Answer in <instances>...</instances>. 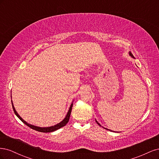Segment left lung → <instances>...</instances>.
<instances>
[{"label":"left lung","mask_w":159,"mask_h":159,"mask_svg":"<svg viewBox=\"0 0 159 159\" xmlns=\"http://www.w3.org/2000/svg\"><path fill=\"white\" fill-rule=\"evenodd\" d=\"M129 56H131V57H133V58H134V59H135V58H134V57L133 56V55L132 54V53H131V52H129ZM95 121H96V122H97V123H98V124L99 125V126H102V125H100V124H99V123H98V122L97 121H96V120H95ZM103 128H104V129H107V130H109V131H111V130H109V129H107V128H105V127H103ZM113 132H115V131H113Z\"/></svg>","instance_id":"obj_1"}]
</instances>
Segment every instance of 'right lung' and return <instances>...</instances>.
Returning <instances> with one entry per match:
<instances>
[{
    "label": "right lung",
    "mask_w": 159,
    "mask_h": 159,
    "mask_svg": "<svg viewBox=\"0 0 159 159\" xmlns=\"http://www.w3.org/2000/svg\"><path fill=\"white\" fill-rule=\"evenodd\" d=\"M12 97V96H11ZM11 102H12V108H13V110H14V113H15V115H16V116L20 119L21 121L25 123V125H26L27 126H28L29 127H30L31 129H34V130H36V131H39V132H42V133H50V132H53L54 131H56V130L59 129L61 127H64L68 123L69 121V119H70V115H71V109H72V106H73V102H72L71 104L70 105V107L69 108V110L68 113H67V115L65 117V118L62 120V121L61 122H60L59 123H57L56 125H53V126H50V127H37V126H35V125H31L30 123H28L26 121H25V120H24L20 115H18V113H17V111H16L15 108H14V105H13V103H12V101L11 100Z\"/></svg>",
    "instance_id": "add662e5"
}]
</instances>
